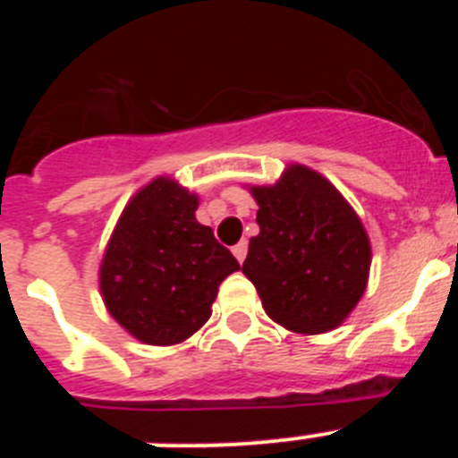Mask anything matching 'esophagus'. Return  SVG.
<instances>
[{
    "mask_svg": "<svg viewBox=\"0 0 458 458\" xmlns=\"http://www.w3.org/2000/svg\"><path fill=\"white\" fill-rule=\"evenodd\" d=\"M232 252H233V257L238 259V264H242V261H245V254H248V242L241 241L238 245H233Z\"/></svg>",
    "mask_w": 458,
    "mask_h": 458,
    "instance_id": "34e87169",
    "label": "esophagus"
}]
</instances>
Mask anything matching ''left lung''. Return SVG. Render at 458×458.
<instances>
[{
	"label": "left lung",
	"instance_id": "left-lung-1",
	"mask_svg": "<svg viewBox=\"0 0 458 458\" xmlns=\"http://www.w3.org/2000/svg\"><path fill=\"white\" fill-rule=\"evenodd\" d=\"M250 192L259 204V233L250 238L242 273L266 314L291 333L337 327L369 279V236L355 210L305 165H289L277 183Z\"/></svg>",
	"mask_w": 458,
	"mask_h": 458
}]
</instances>
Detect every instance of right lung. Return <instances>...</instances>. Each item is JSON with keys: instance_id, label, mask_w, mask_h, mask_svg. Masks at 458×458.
<instances>
[{"instance_id": "right-lung-1", "label": "right lung", "mask_w": 458, "mask_h": 458, "mask_svg": "<svg viewBox=\"0 0 458 458\" xmlns=\"http://www.w3.org/2000/svg\"><path fill=\"white\" fill-rule=\"evenodd\" d=\"M197 194L157 176L128 201L105 250V307L151 346H172L197 333L222 279L241 268L213 229L197 222Z\"/></svg>"}]
</instances>
